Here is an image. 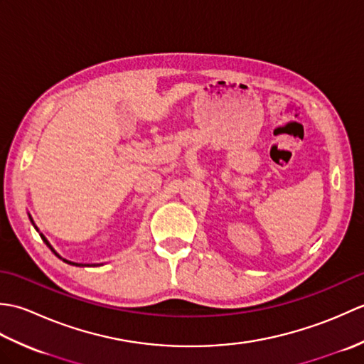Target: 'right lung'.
Returning <instances> with one entry per match:
<instances>
[{
    "label": "right lung",
    "mask_w": 364,
    "mask_h": 364,
    "mask_svg": "<svg viewBox=\"0 0 364 364\" xmlns=\"http://www.w3.org/2000/svg\"><path fill=\"white\" fill-rule=\"evenodd\" d=\"M29 219H31V222H33V225H34V220H33V218H31V215H29ZM34 228L37 230V227H36V225H34ZM37 231H38V230H37ZM41 237L43 239V242H45L46 245H48V247H50V250H51V252H53L54 255H56V257H58V258H60V257H59V255L56 253V250H54V249H53V247H51V244H50L48 241H46V237H45V236H43L42 233H41ZM60 259H64V258H60ZM64 261H65V262H68V264H72V266H90V264H80V262H72V261H67V259H64ZM92 266H100V264H92Z\"/></svg>",
    "instance_id": "obj_1"
}]
</instances>
